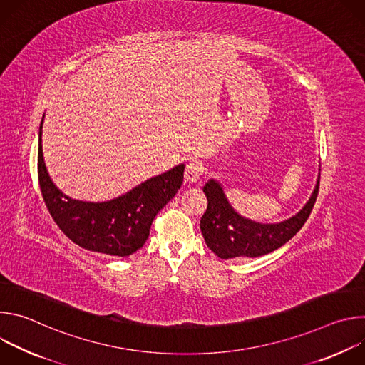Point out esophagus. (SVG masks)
<instances>
[{
	"mask_svg": "<svg viewBox=\"0 0 365 365\" xmlns=\"http://www.w3.org/2000/svg\"><path fill=\"white\" fill-rule=\"evenodd\" d=\"M202 172H203V168H202V163L196 162V160H192L186 165V169H185V179L186 182L189 183H193V182H197L202 176Z\"/></svg>",
	"mask_w": 365,
	"mask_h": 365,
	"instance_id": "obj_1",
	"label": "esophagus"
}]
</instances>
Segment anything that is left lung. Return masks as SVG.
Wrapping results in <instances>:
<instances>
[{
	"mask_svg": "<svg viewBox=\"0 0 365 365\" xmlns=\"http://www.w3.org/2000/svg\"><path fill=\"white\" fill-rule=\"evenodd\" d=\"M319 179L321 173L314 192L302 210L277 224H262L241 217L228 202L221 183L210 179L203 186L207 206L200 218V231L206 245L224 259L259 257L277 250L293 238L309 218L317 202Z\"/></svg>",
	"mask_w": 365,
	"mask_h": 365,
	"instance_id": "obj_1",
	"label": "left lung"
}]
</instances>
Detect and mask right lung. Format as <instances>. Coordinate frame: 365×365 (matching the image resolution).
I'll list each match as a JSON object with an SVG mask.
<instances>
[{"mask_svg":"<svg viewBox=\"0 0 365 365\" xmlns=\"http://www.w3.org/2000/svg\"><path fill=\"white\" fill-rule=\"evenodd\" d=\"M38 131L37 170L47 210L63 234L79 247L107 255L127 257L148 238L155 215L178 193L183 183L185 165L147 179L130 192L106 202H83L66 196L46 169L41 128Z\"/></svg>","mask_w":365,"mask_h":365,"instance_id":"add662e5","label":"right lung"}]
</instances>
